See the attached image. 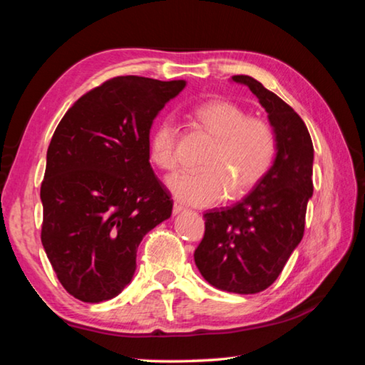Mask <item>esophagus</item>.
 I'll use <instances>...</instances> for the list:
<instances>
[{
  "instance_id": "1",
  "label": "esophagus",
  "mask_w": 365,
  "mask_h": 365,
  "mask_svg": "<svg viewBox=\"0 0 365 365\" xmlns=\"http://www.w3.org/2000/svg\"><path fill=\"white\" fill-rule=\"evenodd\" d=\"M183 211H185V206L180 205V202H178V201H175L174 202V209H172V212H174V215H178V214L183 212Z\"/></svg>"
}]
</instances>
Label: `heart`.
I'll list each match as a JSON object with an SVG mask.
<instances>
[{
    "instance_id": "b5f03b06",
    "label": "heart",
    "mask_w": 365,
    "mask_h": 365,
    "mask_svg": "<svg viewBox=\"0 0 365 365\" xmlns=\"http://www.w3.org/2000/svg\"><path fill=\"white\" fill-rule=\"evenodd\" d=\"M196 120L215 138L206 154L205 169L182 172L168 178V187L177 200L191 206H212L224 200L232 188L235 196L262 180L277 153L275 133L267 122L238 104L212 100L196 106ZM177 125L174 119L159 120L150 133L148 151L158 168H177Z\"/></svg>"
}]
</instances>
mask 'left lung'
I'll list each match as a JSON object with an SVG mask.
<instances>
[{"instance_id": "obj_1", "label": "left lung", "mask_w": 365, "mask_h": 365, "mask_svg": "<svg viewBox=\"0 0 365 365\" xmlns=\"http://www.w3.org/2000/svg\"><path fill=\"white\" fill-rule=\"evenodd\" d=\"M232 82L248 86L265 109L277 153L245 200L205 214L206 232L195 264L212 287L255 294L277 280L302 240L314 191V146L306 123L282 98L250 76H233Z\"/></svg>"}]
</instances>
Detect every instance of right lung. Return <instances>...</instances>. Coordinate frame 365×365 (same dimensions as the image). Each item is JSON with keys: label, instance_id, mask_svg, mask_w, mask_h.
<instances>
[{"label": "right lung", "instance_id": "obj_1", "mask_svg": "<svg viewBox=\"0 0 365 365\" xmlns=\"http://www.w3.org/2000/svg\"><path fill=\"white\" fill-rule=\"evenodd\" d=\"M185 80L125 76L67 110L46 153L41 243L58 279L83 302L113 299L137 270L145 235L172 214L150 164L153 122Z\"/></svg>", "mask_w": 365, "mask_h": 365}]
</instances>
